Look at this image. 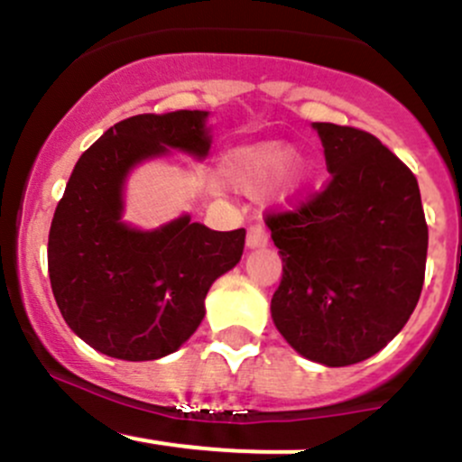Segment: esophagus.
I'll return each mask as SVG.
<instances>
[{"mask_svg": "<svg viewBox=\"0 0 462 462\" xmlns=\"http://www.w3.org/2000/svg\"><path fill=\"white\" fill-rule=\"evenodd\" d=\"M269 242V233L263 225H251L249 233H246V246L249 249H258V246H264Z\"/></svg>", "mask_w": 462, "mask_h": 462, "instance_id": "34e87169", "label": "esophagus"}]
</instances>
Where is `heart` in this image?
Segmentation results:
<instances>
[{"label":"heart","mask_w":462,"mask_h":462,"mask_svg":"<svg viewBox=\"0 0 462 462\" xmlns=\"http://www.w3.org/2000/svg\"><path fill=\"white\" fill-rule=\"evenodd\" d=\"M291 155L293 151L284 144L245 146V149L236 151L226 162V173L236 187L254 191L282 173L284 166L291 162ZM304 180H307L304 166H291L287 171L289 189H298Z\"/></svg>","instance_id":"b5f03b06"}]
</instances>
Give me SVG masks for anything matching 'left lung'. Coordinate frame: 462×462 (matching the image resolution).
I'll use <instances>...</instances> for the list:
<instances>
[{
    "instance_id": "obj_1",
    "label": "left lung",
    "mask_w": 462,
    "mask_h": 462,
    "mask_svg": "<svg viewBox=\"0 0 462 462\" xmlns=\"http://www.w3.org/2000/svg\"><path fill=\"white\" fill-rule=\"evenodd\" d=\"M325 189L266 213L282 278L271 316L313 363L346 367L405 327L422 291L427 222L416 175L378 137L316 122Z\"/></svg>"
}]
</instances>
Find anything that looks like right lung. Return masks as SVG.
Wrapping results in <instances>:
<instances>
[{
    "instance_id": "right-lung-1",
    "label": "right lung",
    "mask_w": 462,
    "mask_h": 462,
    "mask_svg": "<svg viewBox=\"0 0 462 462\" xmlns=\"http://www.w3.org/2000/svg\"><path fill=\"white\" fill-rule=\"evenodd\" d=\"M207 111L142 113L82 153L57 202L49 273L66 325L111 358L158 360L204 318V298L245 251V229L211 231L184 216L158 231L128 229L122 184L133 164L166 153H208Z\"/></svg>"
}]
</instances>
